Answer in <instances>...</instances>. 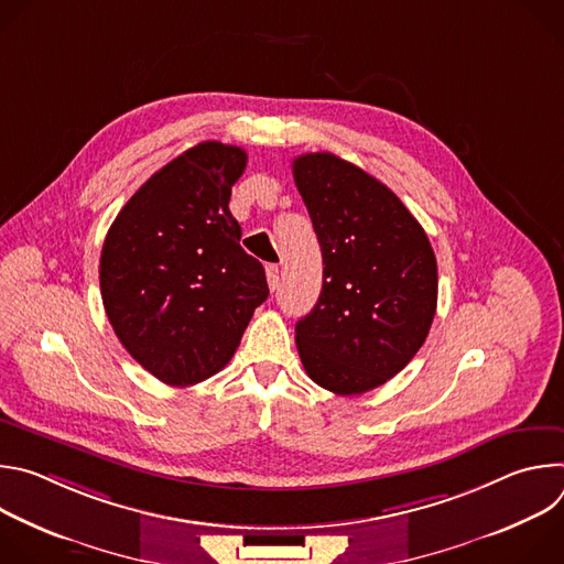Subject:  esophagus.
Listing matches in <instances>:
<instances>
[{
	"label": "esophagus",
	"mask_w": 564,
	"mask_h": 564,
	"mask_svg": "<svg viewBox=\"0 0 564 564\" xmlns=\"http://www.w3.org/2000/svg\"><path fill=\"white\" fill-rule=\"evenodd\" d=\"M265 274H268V285H270V290L274 292L276 288H279V265H268L265 268Z\"/></svg>",
	"instance_id": "34e87169"
}]
</instances>
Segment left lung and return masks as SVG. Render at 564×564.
I'll return each mask as SVG.
<instances>
[{
  "mask_svg": "<svg viewBox=\"0 0 564 564\" xmlns=\"http://www.w3.org/2000/svg\"><path fill=\"white\" fill-rule=\"evenodd\" d=\"M324 257V288L296 324L310 379L361 394L415 357L437 307V261L424 227L383 183L335 153L292 163Z\"/></svg>",
  "mask_w": 564,
  "mask_h": 564,
  "instance_id": "8db88e82",
  "label": "left lung"
}]
</instances>
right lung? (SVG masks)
Masks as SVG:
<instances>
[{
  "label": "right lung",
  "mask_w": 564,
  "mask_h": 564,
  "mask_svg": "<svg viewBox=\"0 0 564 564\" xmlns=\"http://www.w3.org/2000/svg\"><path fill=\"white\" fill-rule=\"evenodd\" d=\"M246 165L240 147L200 142L158 170L107 231L100 292L109 324L127 352L170 386L225 368L270 294L229 212Z\"/></svg>",
  "instance_id": "add662e5"
}]
</instances>
